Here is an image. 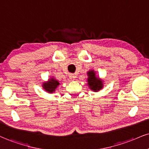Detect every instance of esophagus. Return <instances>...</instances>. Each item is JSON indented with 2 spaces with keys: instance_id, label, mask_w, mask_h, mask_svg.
<instances>
[{
  "instance_id": "obj_1",
  "label": "esophagus",
  "mask_w": 149,
  "mask_h": 149,
  "mask_svg": "<svg viewBox=\"0 0 149 149\" xmlns=\"http://www.w3.org/2000/svg\"><path fill=\"white\" fill-rule=\"evenodd\" d=\"M69 78H70V79H71L72 81V80H74L75 77H74V74H70L69 75Z\"/></svg>"
}]
</instances>
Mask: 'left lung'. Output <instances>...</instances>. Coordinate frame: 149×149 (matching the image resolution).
Masks as SVG:
<instances>
[{"label":"left lung","mask_w":149,"mask_h":149,"mask_svg":"<svg viewBox=\"0 0 149 149\" xmlns=\"http://www.w3.org/2000/svg\"><path fill=\"white\" fill-rule=\"evenodd\" d=\"M88 76V84L89 88L92 91L94 92H98L102 89L104 84L102 79L99 77H97L95 72L93 70H89L87 72Z\"/></svg>","instance_id":"obj_1"}]
</instances>
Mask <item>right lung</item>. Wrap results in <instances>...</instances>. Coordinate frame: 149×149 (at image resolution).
<instances>
[{"label": "right lung", "mask_w": 149, "mask_h": 149, "mask_svg": "<svg viewBox=\"0 0 149 149\" xmlns=\"http://www.w3.org/2000/svg\"><path fill=\"white\" fill-rule=\"evenodd\" d=\"M59 85V82L54 78H51L48 79L46 82L43 84V88L45 91L49 93H53L57 88L58 86Z\"/></svg>", "instance_id": "1"}]
</instances>
